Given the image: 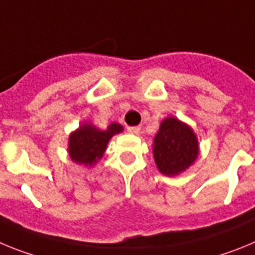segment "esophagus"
Here are the masks:
<instances>
[{
    "instance_id": "34e87169",
    "label": "esophagus",
    "mask_w": 255,
    "mask_h": 255,
    "mask_svg": "<svg viewBox=\"0 0 255 255\" xmlns=\"http://www.w3.org/2000/svg\"><path fill=\"white\" fill-rule=\"evenodd\" d=\"M128 131H129L130 134H138V132L140 131V128H139V126H128Z\"/></svg>"
}]
</instances>
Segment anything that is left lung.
Returning <instances> with one entry per match:
<instances>
[{
	"mask_svg": "<svg viewBox=\"0 0 255 255\" xmlns=\"http://www.w3.org/2000/svg\"><path fill=\"white\" fill-rule=\"evenodd\" d=\"M157 167L163 175L175 176L193 164L198 155V140L193 130L175 117L161 124L153 147Z\"/></svg>",
	"mask_w": 255,
	"mask_h": 255,
	"instance_id": "obj_1",
	"label": "left lung"
}]
</instances>
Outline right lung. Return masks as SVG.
Returning a JSON list of instances; mask_svg holds the SVG:
<instances>
[{"label": "right lung", "instance_id": "right-lung-1", "mask_svg": "<svg viewBox=\"0 0 255 255\" xmlns=\"http://www.w3.org/2000/svg\"><path fill=\"white\" fill-rule=\"evenodd\" d=\"M123 131V126L111 124L107 130H98L91 124H84L70 135V158L79 164L92 166L101 158L112 135Z\"/></svg>", "mask_w": 255, "mask_h": 255}]
</instances>
